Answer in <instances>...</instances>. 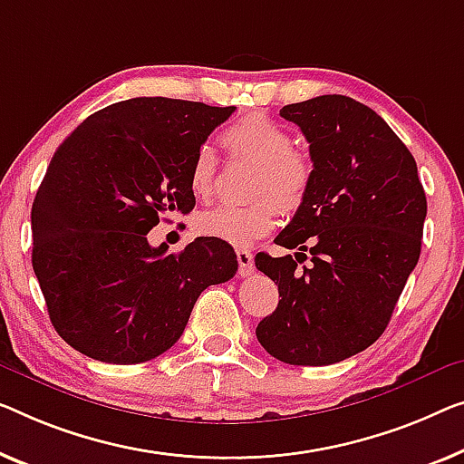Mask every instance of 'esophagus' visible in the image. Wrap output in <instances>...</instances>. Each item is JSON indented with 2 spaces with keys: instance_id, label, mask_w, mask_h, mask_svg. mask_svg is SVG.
I'll return each instance as SVG.
<instances>
[{
  "instance_id": "esophagus-1",
  "label": "esophagus",
  "mask_w": 464,
  "mask_h": 464,
  "mask_svg": "<svg viewBox=\"0 0 464 464\" xmlns=\"http://www.w3.org/2000/svg\"><path fill=\"white\" fill-rule=\"evenodd\" d=\"M237 262H239L241 276H247L254 273V256L250 250H237Z\"/></svg>"
}]
</instances>
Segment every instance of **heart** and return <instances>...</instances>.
Instances as JSON below:
<instances>
[{"mask_svg":"<svg viewBox=\"0 0 464 464\" xmlns=\"http://www.w3.org/2000/svg\"><path fill=\"white\" fill-rule=\"evenodd\" d=\"M220 141L233 156L258 164L247 206H218L198 218V231L206 237L233 246H250L276 225L279 208L294 212L306 198L313 164L294 148V137L281 122L262 112L241 116L223 129ZM193 196L210 199L218 185V166L212 150L202 148L189 169Z\"/></svg>","mask_w":464,"mask_h":464,"instance_id":"1","label":"heart"}]
</instances>
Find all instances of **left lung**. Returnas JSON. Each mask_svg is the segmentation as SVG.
I'll return each mask as SVG.
<instances>
[{
  "label": "left lung",
  "instance_id": "1",
  "mask_svg": "<svg viewBox=\"0 0 464 464\" xmlns=\"http://www.w3.org/2000/svg\"><path fill=\"white\" fill-rule=\"evenodd\" d=\"M281 116L310 143L313 179L275 241L292 256H256L279 304L256 327L276 361L323 366L379 340L417 266L427 199L417 162L382 116L345 95L289 103ZM311 252V265L297 268Z\"/></svg>",
  "mask_w": 464,
  "mask_h": 464
}]
</instances>
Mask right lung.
<instances>
[{"label":"right lung","mask_w":464,"mask_h":464,"mask_svg":"<svg viewBox=\"0 0 464 464\" xmlns=\"http://www.w3.org/2000/svg\"><path fill=\"white\" fill-rule=\"evenodd\" d=\"M233 112L133 98L92 114L55 150L31 210L33 271L53 329L81 354L160 356L199 294L237 273L227 241L198 237L179 254L148 244L164 214L193 210V158Z\"/></svg>","instance_id":"right-lung-1"}]
</instances>
